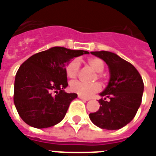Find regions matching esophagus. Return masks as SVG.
<instances>
[{
    "label": "esophagus",
    "mask_w": 156,
    "mask_h": 156,
    "mask_svg": "<svg viewBox=\"0 0 156 156\" xmlns=\"http://www.w3.org/2000/svg\"><path fill=\"white\" fill-rule=\"evenodd\" d=\"M78 98H79V99H81V100H83V101H89V100H90L89 98H85V97L79 96V95H78Z\"/></svg>",
    "instance_id": "1"
}]
</instances>
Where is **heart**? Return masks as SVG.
Segmentation results:
<instances>
[{"mask_svg":"<svg viewBox=\"0 0 156 156\" xmlns=\"http://www.w3.org/2000/svg\"><path fill=\"white\" fill-rule=\"evenodd\" d=\"M87 62L92 69L95 70L96 73H99L97 74V78H102V75L101 73L104 70L103 60L97 57H92V58L88 59ZM79 68H80V62L78 59L75 58L70 60L68 64L66 66V73L67 77L70 78H76L79 72ZM70 89L72 91L77 93L79 96H83V97H90L100 90L101 85L98 83L88 84L80 81H73L70 83Z\"/></svg>","mask_w":156,"mask_h":156,"instance_id":"1","label":"heart"}]
</instances>
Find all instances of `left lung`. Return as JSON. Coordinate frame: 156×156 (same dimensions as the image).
<instances>
[{"label":"left lung","mask_w":156,"mask_h":156,"mask_svg":"<svg viewBox=\"0 0 156 156\" xmlns=\"http://www.w3.org/2000/svg\"><path fill=\"white\" fill-rule=\"evenodd\" d=\"M108 64V85L100 95V108L90 114L94 125L105 130H118L135 117L142 102L144 82L138 71L130 62L108 51L91 52ZM108 100H107L106 99Z\"/></svg>","instance_id":"8db88e82"}]
</instances>
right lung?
Returning a JSON list of instances; mask_svg holds the SVG:
<instances>
[{
  "instance_id": "obj_1",
  "label": "right lung",
  "mask_w": 156,
  "mask_h": 156,
  "mask_svg": "<svg viewBox=\"0 0 156 156\" xmlns=\"http://www.w3.org/2000/svg\"><path fill=\"white\" fill-rule=\"evenodd\" d=\"M54 47L30 56L20 66L15 77L13 101L27 125L47 128L60 123L67 112L75 93H66V66L74 57L88 54Z\"/></svg>"
}]
</instances>
